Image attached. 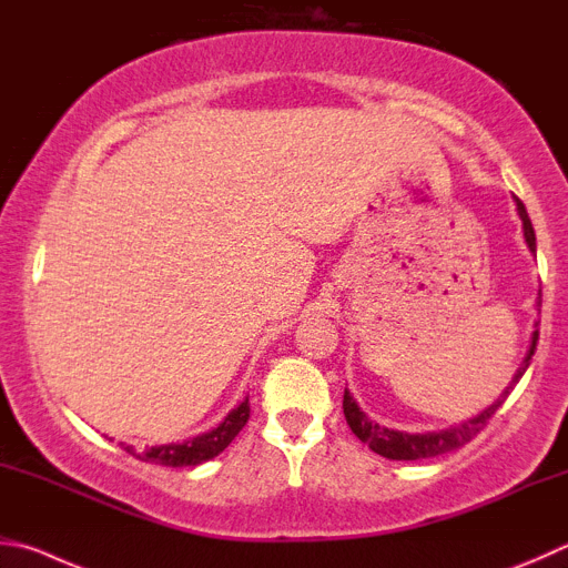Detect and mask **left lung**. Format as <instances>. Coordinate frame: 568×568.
Wrapping results in <instances>:
<instances>
[{
	"mask_svg": "<svg viewBox=\"0 0 568 568\" xmlns=\"http://www.w3.org/2000/svg\"><path fill=\"white\" fill-rule=\"evenodd\" d=\"M517 201V213L521 219V229H524V241H527L529 251L536 255V235H534V225L529 221V213L524 209V203L519 199ZM536 339H539V329H534L531 333V345L527 349V357H524L521 367L514 373L509 387L501 392L499 399L489 405L487 409H481L477 417H469L459 422L455 427H447V429H439V432H415V435H409V432H399V429H389L377 425L375 419H369L359 405L355 402V397L349 395V389H345V397H343V412H345V419L349 429L355 432V437L359 442H365V445L377 452V455H383L387 459H402V462H412V459H427V457H439V455H447V452H455L459 447L467 445L474 437L479 435V429H484V425L491 419L494 412H497L504 399L509 397V392L514 389V385L519 383L521 375L527 373L529 367V359L536 349Z\"/></svg>",
	"mask_w": 568,
	"mask_h": 568,
	"instance_id": "1",
	"label": "left lung"
}]
</instances>
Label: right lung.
<instances>
[{"label": "right lung", "instance_id": "1", "mask_svg": "<svg viewBox=\"0 0 568 568\" xmlns=\"http://www.w3.org/2000/svg\"><path fill=\"white\" fill-rule=\"evenodd\" d=\"M248 417H251V405H248V397H245L239 407H233L229 415H225V419L219 427L203 432V435L193 439H185L181 445H159V447H146L136 452L121 442V447L141 462L163 464V467H199V464L219 457L221 452L235 439V435L245 427Z\"/></svg>", "mask_w": 568, "mask_h": 568}]
</instances>
